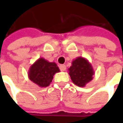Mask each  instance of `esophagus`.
I'll use <instances>...</instances> for the list:
<instances>
[{
	"label": "esophagus",
	"instance_id": "34e87169",
	"mask_svg": "<svg viewBox=\"0 0 123 123\" xmlns=\"http://www.w3.org/2000/svg\"><path fill=\"white\" fill-rule=\"evenodd\" d=\"M60 69L61 71H65L66 70V66L65 65H60Z\"/></svg>",
	"mask_w": 123,
	"mask_h": 123
}]
</instances>
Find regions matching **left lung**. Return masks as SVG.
Instances as JSON below:
<instances>
[{
    "instance_id": "obj_1",
    "label": "left lung",
    "mask_w": 123,
    "mask_h": 123,
    "mask_svg": "<svg viewBox=\"0 0 123 123\" xmlns=\"http://www.w3.org/2000/svg\"><path fill=\"white\" fill-rule=\"evenodd\" d=\"M68 73L75 85L85 87L92 80L95 72L92 65L86 58L78 57L72 61V65L68 68Z\"/></svg>"
}]
</instances>
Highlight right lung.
Returning a JSON list of instances; mask_svg holds the SVG:
<instances>
[{"label":"right lung","instance_id":"add662e5","mask_svg":"<svg viewBox=\"0 0 123 123\" xmlns=\"http://www.w3.org/2000/svg\"><path fill=\"white\" fill-rule=\"evenodd\" d=\"M60 72L57 64L40 58L29 68V79L40 87H48L53 79L56 73Z\"/></svg>","mask_w":123,"mask_h":123}]
</instances>
